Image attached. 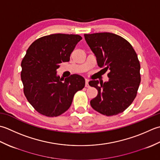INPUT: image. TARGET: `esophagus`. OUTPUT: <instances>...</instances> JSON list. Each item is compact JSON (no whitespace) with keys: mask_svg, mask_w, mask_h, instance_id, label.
Returning a JSON list of instances; mask_svg holds the SVG:
<instances>
[{"mask_svg":"<svg viewBox=\"0 0 160 160\" xmlns=\"http://www.w3.org/2000/svg\"><path fill=\"white\" fill-rule=\"evenodd\" d=\"M88 81H89V80H88V79H86V84H85V86H86V88H88V87H89Z\"/></svg>","mask_w":160,"mask_h":160,"instance_id":"34e87169","label":"esophagus"}]
</instances>
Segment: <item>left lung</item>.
I'll return each instance as SVG.
<instances>
[{"label": "left lung", "mask_w": 160, "mask_h": 160, "mask_svg": "<svg viewBox=\"0 0 160 160\" xmlns=\"http://www.w3.org/2000/svg\"><path fill=\"white\" fill-rule=\"evenodd\" d=\"M84 37L98 66L110 71L108 81H89L90 86L98 90L97 96L90 101L91 106L106 116L123 112L135 99L141 81L138 55L129 42L115 34L103 32Z\"/></svg>", "instance_id": "8db88e82"}]
</instances>
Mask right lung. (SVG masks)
<instances>
[{
    "instance_id": "1",
    "label": "right lung",
    "mask_w": 160,
    "mask_h": 160,
    "mask_svg": "<svg viewBox=\"0 0 160 160\" xmlns=\"http://www.w3.org/2000/svg\"><path fill=\"white\" fill-rule=\"evenodd\" d=\"M82 37L54 34L34 41L21 62V80L28 101L39 113L57 117L70 107L74 94L85 86V79L73 74L65 79L57 75L59 64L70 61Z\"/></svg>"
}]
</instances>
